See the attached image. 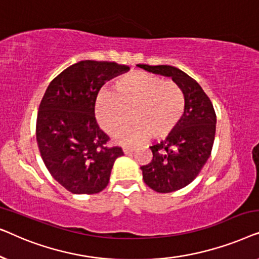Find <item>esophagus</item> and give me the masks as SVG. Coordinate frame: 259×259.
I'll use <instances>...</instances> for the list:
<instances>
[{"label": "esophagus", "instance_id": "1", "mask_svg": "<svg viewBox=\"0 0 259 259\" xmlns=\"http://www.w3.org/2000/svg\"><path fill=\"white\" fill-rule=\"evenodd\" d=\"M122 150H123V153H125V154H131L134 151V147H132V146H123Z\"/></svg>", "mask_w": 259, "mask_h": 259}]
</instances>
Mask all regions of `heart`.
Listing matches in <instances>:
<instances>
[{
    "mask_svg": "<svg viewBox=\"0 0 259 259\" xmlns=\"http://www.w3.org/2000/svg\"><path fill=\"white\" fill-rule=\"evenodd\" d=\"M185 109V98L178 84L146 72H131L119 76L113 92L102 90L95 101V116L101 128L113 133L130 114L128 122L115 132L125 144L161 139L173 132Z\"/></svg>",
    "mask_w": 259,
    "mask_h": 259,
    "instance_id": "b5f03b06",
    "label": "heart"
}]
</instances>
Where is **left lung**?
Returning a JSON list of instances; mask_svg holds the SVG:
<instances>
[{"label": "left lung", "instance_id": "obj_1", "mask_svg": "<svg viewBox=\"0 0 259 259\" xmlns=\"http://www.w3.org/2000/svg\"><path fill=\"white\" fill-rule=\"evenodd\" d=\"M138 67L172 77L185 98L179 123L165 140L150 147L153 159L140 167L148 187L160 193L173 192L192 183L206 164L213 146L217 118L203 88L183 70L167 65Z\"/></svg>", "mask_w": 259, "mask_h": 259}]
</instances>
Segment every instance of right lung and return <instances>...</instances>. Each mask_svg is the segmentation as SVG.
I'll return each mask as SVG.
<instances>
[{"instance_id":"right-lung-1","label":"right lung","mask_w":259,"mask_h":259,"mask_svg":"<svg viewBox=\"0 0 259 259\" xmlns=\"http://www.w3.org/2000/svg\"><path fill=\"white\" fill-rule=\"evenodd\" d=\"M130 67L84 60L49 83L37 112L36 140L42 160L56 182L74 194L99 193L108 185L121 147H108V136L95 119V100L106 81Z\"/></svg>"}]
</instances>
